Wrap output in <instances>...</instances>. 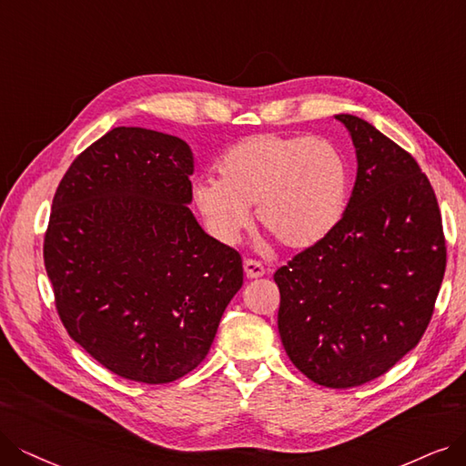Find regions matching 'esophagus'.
Listing matches in <instances>:
<instances>
[{
	"label": "esophagus",
	"instance_id": "1",
	"mask_svg": "<svg viewBox=\"0 0 466 466\" xmlns=\"http://www.w3.org/2000/svg\"><path fill=\"white\" fill-rule=\"evenodd\" d=\"M245 273H247L248 279H258V277H262L266 273V269H264L262 264L256 262V259L248 258V259H245Z\"/></svg>",
	"mask_w": 466,
	"mask_h": 466
}]
</instances>
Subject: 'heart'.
<instances>
[{
	"instance_id": "b5f03b06",
	"label": "heart",
	"mask_w": 466,
	"mask_h": 466,
	"mask_svg": "<svg viewBox=\"0 0 466 466\" xmlns=\"http://www.w3.org/2000/svg\"><path fill=\"white\" fill-rule=\"evenodd\" d=\"M348 189L346 157L330 139L256 134L219 157L218 181H197L193 198L221 243H237L256 207L258 223L279 245L304 250L337 228Z\"/></svg>"
}]
</instances>
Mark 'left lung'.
Listing matches in <instances>:
<instances>
[{
	"label": "left lung",
	"mask_w": 466,
	"mask_h": 466,
	"mask_svg": "<svg viewBox=\"0 0 466 466\" xmlns=\"http://www.w3.org/2000/svg\"><path fill=\"white\" fill-rule=\"evenodd\" d=\"M358 153L344 216L273 275L287 356L315 384L353 388L413 350L432 319L448 250L417 160L375 126L337 115Z\"/></svg>",
	"instance_id": "8db88e82"
}]
</instances>
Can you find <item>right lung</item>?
Masks as SVG:
<instances>
[{
  "instance_id": "obj_1",
  "label": "right lung",
  "mask_w": 466,
  "mask_h": 466,
  "mask_svg": "<svg viewBox=\"0 0 466 466\" xmlns=\"http://www.w3.org/2000/svg\"><path fill=\"white\" fill-rule=\"evenodd\" d=\"M193 172L183 139L120 126L74 158L53 197L55 308L70 339L127 380L191 373L243 287V258L187 207Z\"/></svg>"
}]
</instances>
